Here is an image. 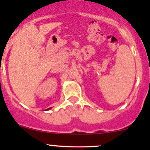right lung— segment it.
<instances>
[{
	"instance_id": "1",
	"label": "right lung",
	"mask_w": 150,
	"mask_h": 150,
	"mask_svg": "<svg viewBox=\"0 0 150 150\" xmlns=\"http://www.w3.org/2000/svg\"><path fill=\"white\" fill-rule=\"evenodd\" d=\"M51 108H47V109H46V110H49V109H50Z\"/></svg>"
}]
</instances>
